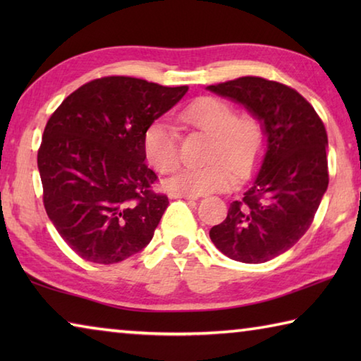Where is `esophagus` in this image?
Here are the masks:
<instances>
[{"mask_svg":"<svg viewBox=\"0 0 361 361\" xmlns=\"http://www.w3.org/2000/svg\"><path fill=\"white\" fill-rule=\"evenodd\" d=\"M169 197L170 199H191V200H195V199H197V195H189V194H183V192H169Z\"/></svg>","mask_w":361,"mask_h":361,"instance_id":"obj_1","label":"esophagus"}]
</instances>
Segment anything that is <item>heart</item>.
Masks as SVG:
<instances>
[{"mask_svg": "<svg viewBox=\"0 0 361 361\" xmlns=\"http://www.w3.org/2000/svg\"><path fill=\"white\" fill-rule=\"evenodd\" d=\"M183 124L212 133L209 159L202 167H186L169 180L172 191L202 195L223 192L234 186L235 173L248 175L264 151L266 132L253 113H237L221 97H199L180 113ZM146 159L161 173H172L180 166V135L169 122H152L143 135Z\"/></svg>", "mask_w": 361, "mask_h": 361, "instance_id": "obj_1", "label": "heart"}]
</instances>
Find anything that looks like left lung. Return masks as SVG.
<instances>
[{"label":"left lung","mask_w":361,"mask_h":361,"mask_svg":"<svg viewBox=\"0 0 361 361\" xmlns=\"http://www.w3.org/2000/svg\"><path fill=\"white\" fill-rule=\"evenodd\" d=\"M207 89L245 105L267 135L258 175L210 229V239L231 259L266 262L290 250L314 221L329 181L326 129L314 106L282 82L242 76Z\"/></svg>","instance_id":"8db88e82"}]
</instances>
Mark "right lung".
Masks as SVG:
<instances>
[{"label":"right lung","mask_w":361,"mask_h":361,"mask_svg":"<svg viewBox=\"0 0 361 361\" xmlns=\"http://www.w3.org/2000/svg\"><path fill=\"white\" fill-rule=\"evenodd\" d=\"M188 92L130 76L85 82L49 118L38 149L42 204L82 259L114 264L148 245L169 205L143 135Z\"/></svg>","instance_id":"right-lung-1"}]
</instances>
